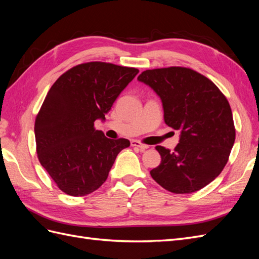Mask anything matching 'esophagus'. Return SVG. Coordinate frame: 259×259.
Listing matches in <instances>:
<instances>
[{"label":"esophagus","mask_w":259,"mask_h":259,"mask_svg":"<svg viewBox=\"0 0 259 259\" xmlns=\"http://www.w3.org/2000/svg\"><path fill=\"white\" fill-rule=\"evenodd\" d=\"M131 145H132L133 147H137V148H139L140 150H146V149H148V148H149V146H148V145H145V144L139 143V142H137V140H132V142H131Z\"/></svg>","instance_id":"esophagus-1"}]
</instances>
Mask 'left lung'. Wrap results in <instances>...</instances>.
Wrapping results in <instances>:
<instances>
[{
    "label": "left lung",
    "instance_id": "obj_1",
    "mask_svg": "<svg viewBox=\"0 0 259 259\" xmlns=\"http://www.w3.org/2000/svg\"><path fill=\"white\" fill-rule=\"evenodd\" d=\"M162 100L164 121L180 131L174 151L162 146L151 177L173 193H191L222 173L236 139L231 108L206 76L185 67L146 70L138 76Z\"/></svg>",
    "mask_w": 259,
    "mask_h": 259
}]
</instances>
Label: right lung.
I'll return each instance as SVG.
<instances>
[{"instance_id":"1","label":"right lung","mask_w":259,"mask_h":259,"mask_svg":"<svg viewBox=\"0 0 259 259\" xmlns=\"http://www.w3.org/2000/svg\"><path fill=\"white\" fill-rule=\"evenodd\" d=\"M139 70L109 62L77 65L53 84L38 111L34 134L41 165L59 189L88 195L108 178L116 155L130 147L125 138H107L94 126Z\"/></svg>"}]
</instances>
